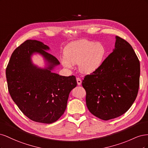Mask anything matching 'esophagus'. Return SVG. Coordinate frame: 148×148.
<instances>
[{
  "label": "esophagus",
  "mask_w": 148,
  "mask_h": 148,
  "mask_svg": "<svg viewBox=\"0 0 148 148\" xmlns=\"http://www.w3.org/2000/svg\"><path fill=\"white\" fill-rule=\"evenodd\" d=\"M77 84L78 85H80L82 84V80L79 78H77Z\"/></svg>",
  "instance_id": "esophagus-1"
}]
</instances>
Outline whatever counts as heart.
Returning a JSON list of instances; mask_svg holds the SVG:
<instances>
[{
    "label": "heart",
    "instance_id": "b5f03b06",
    "mask_svg": "<svg viewBox=\"0 0 148 148\" xmlns=\"http://www.w3.org/2000/svg\"><path fill=\"white\" fill-rule=\"evenodd\" d=\"M107 49L104 44L89 40H79L70 43L64 50L65 57L61 59L62 65L71 69L78 63L82 73L90 74L99 69L104 62Z\"/></svg>",
    "mask_w": 148,
    "mask_h": 148
}]
</instances>
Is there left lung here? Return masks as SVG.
Instances as JSON below:
<instances>
[{"instance_id":"left-lung-1","label":"left lung","mask_w":148,"mask_h":148,"mask_svg":"<svg viewBox=\"0 0 148 148\" xmlns=\"http://www.w3.org/2000/svg\"><path fill=\"white\" fill-rule=\"evenodd\" d=\"M115 49L100 68L84 77L88 110L104 120L117 118L130 108L140 86V61L132 46L116 36Z\"/></svg>"}]
</instances>
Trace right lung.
Returning a JSON list of instances; mask_svg holds the SVG:
<instances>
[{
    "label": "right lung",
    "instance_id": "1",
    "mask_svg": "<svg viewBox=\"0 0 148 148\" xmlns=\"http://www.w3.org/2000/svg\"><path fill=\"white\" fill-rule=\"evenodd\" d=\"M49 47L36 40H26L15 49L6 69L7 86L13 101L26 117L42 123L55 122L64 114L71 89L77 86L75 76L64 77L51 70L60 62L46 51ZM39 53L48 62L38 68L31 61Z\"/></svg>",
    "mask_w": 148,
    "mask_h": 148
}]
</instances>
